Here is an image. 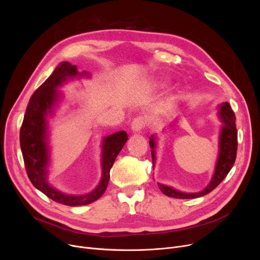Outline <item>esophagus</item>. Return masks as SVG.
Here are the masks:
<instances>
[{
  "label": "esophagus",
  "instance_id": "obj_1",
  "mask_svg": "<svg viewBox=\"0 0 260 260\" xmlns=\"http://www.w3.org/2000/svg\"><path fill=\"white\" fill-rule=\"evenodd\" d=\"M144 127V120L142 117L135 118L132 122V131L134 133H140Z\"/></svg>",
  "mask_w": 260,
  "mask_h": 260
}]
</instances>
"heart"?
I'll use <instances>...</instances> for the list:
<instances>
[{"label":"heart","mask_w":260,"mask_h":260,"mask_svg":"<svg viewBox=\"0 0 260 260\" xmlns=\"http://www.w3.org/2000/svg\"><path fill=\"white\" fill-rule=\"evenodd\" d=\"M167 82L168 81L166 79H155L152 81V83L149 84V87H151L152 89H160L167 85ZM176 101H177V95L175 93H171L170 95H168V98L165 100V102L162 103L159 112L163 115L168 114L171 109L175 106Z\"/></svg>","instance_id":"b5f03b06"}]
</instances>
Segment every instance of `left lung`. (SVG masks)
<instances>
[{
	"mask_svg": "<svg viewBox=\"0 0 260 260\" xmlns=\"http://www.w3.org/2000/svg\"><path fill=\"white\" fill-rule=\"evenodd\" d=\"M218 108H219L218 116H219V119L222 122V126L219 136V154H218V159L212 180L206 188L198 193H183L171 186L158 183L160 190L165 195L179 199H192L204 196L212 192L216 186L219 185V183L225 178L231 169L233 168L237 154V129L235 124L236 117L228 102L222 103L221 105L218 106ZM155 139L156 138L154 136H151V138H149V146L152 148V159L154 166L156 160Z\"/></svg>",
	"mask_w": 260,
	"mask_h": 260,
	"instance_id": "left-lung-1",
	"label": "left lung"
}]
</instances>
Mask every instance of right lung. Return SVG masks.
Here are the masks:
<instances>
[{"instance_id":"right-lung-1","label":"right lung","mask_w":260,"mask_h":260,"mask_svg":"<svg viewBox=\"0 0 260 260\" xmlns=\"http://www.w3.org/2000/svg\"><path fill=\"white\" fill-rule=\"evenodd\" d=\"M89 77L86 72L78 73L77 66L68 62L60 63L48 79L31 95L24 115L20 131V144L25 169L28 178L36 188L53 201L70 207L85 206L98 200L107 187L109 172L114 162L127 141L124 131L117 132L102 142V177L92 192L84 195H68L53 188L47 182V167L49 165V147L47 134V115H51L59 100L58 87L68 79L75 77Z\"/></svg>"}]
</instances>
